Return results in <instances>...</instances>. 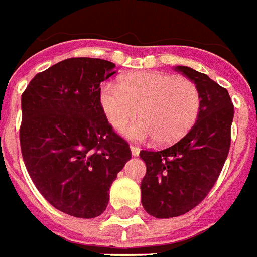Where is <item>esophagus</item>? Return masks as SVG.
Masks as SVG:
<instances>
[{
  "mask_svg": "<svg viewBox=\"0 0 257 257\" xmlns=\"http://www.w3.org/2000/svg\"><path fill=\"white\" fill-rule=\"evenodd\" d=\"M130 150H131V154H133V157H138L139 151H141V150H139V147H137V146H134V145H131Z\"/></svg>",
  "mask_w": 257,
  "mask_h": 257,
  "instance_id": "1",
  "label": "esophagus"
}]
</instances>
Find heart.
Here are the masks:
<instances>
[{
	"label": "heart",
	"instance_id": "b5f03b06",
	"mask_svg": "<svg viewBox=\"0 0 257 257\" xmlns=\"http://www.w3.org/2000/svg\"><path fill=\"white\" fill-rule=\"evenodd\" d=\"M99 102L108 123L115 130L137 118L141 120L124 131L128 139L157 138L159 145H172L190 131L200 110V94L186 77L162 71H138L107 83L100 89Z\"/></svg>",
	"mask_w": 257,
	"mask_h": 257
}]
</instances>
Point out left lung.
Wrapping results in <instances>:
<instances>
[{
	"label": "left lung",
	"mask_w": 257,
	"mask_h": 257,
	"mask_svg": "<svg viewBox=\"0 0 257 257\" xmlns=\"http://www.w3.org/2000/svg\"><path fill=\"white\" fill-rule=\"evenodd\" d=\"M175 70L196 85L200 110L198 120L175 145L139 154L147 167L141 183L142 206L158 219L184 215L206 198L231 145L233 104L228 91L191 67L175 66Z\"/></svg>",
	"instance_id": "left-lung-1"
}]
</instances>
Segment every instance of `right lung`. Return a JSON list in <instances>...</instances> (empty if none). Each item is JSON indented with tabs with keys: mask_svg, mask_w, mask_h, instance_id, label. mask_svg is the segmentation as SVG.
Segmentation results:
<instances>
[{
	"mask_svg": "<svg viewBox=\"0 0 257 257\" xmlns=\"http://www.w3.org/2000/svg\"><path fill=\"white\" fill-rule=\"evenodd\" d=\"M115 65L69 58L37 74L22 94V158L41 195L70 216L103 213L110 187L131 159L99 102L100 83Z\"/></svg>",
	"mask_w": 257,
	"mask_h": 257,
	"instance_id": "obj_1",
	"label": "right lung"
}]
</instances>
